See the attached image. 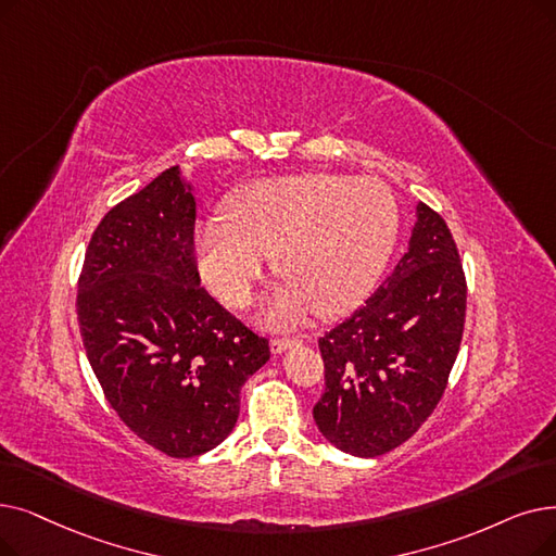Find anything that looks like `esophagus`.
<instances>
[{
  "label": "esophagus",
  "mask_w": 556,
  "mask_h": 556,
  "mask_svg": "<svg viewBox=\"0 0 556 556\" xmlns=\"http://www.w3.org/2000/svg\"><path fill=\"white\" fill-rule=\"evenodd\" d=\"M295 345H300V338H273L270 341L273 354H283L286 350H291Z\"/></svg>",
  "instance_id": "1"
}]
</instances>
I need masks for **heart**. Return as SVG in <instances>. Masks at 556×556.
<instances>
[{"mask_svg":"<svg viewBox=\"0 0 556 556\" xmlns=\"http://www.w3.org/2000/svg\"><path fill=\"white\" fill-rule=\"evenodd\" d=\"M397 225L395 195L377 177L261 179L238 192L227 220L198 229L195 261L213 295L240 308L275 256L286 281L263 318L295 325L313 308L336 316L364 300L391 256Z\"/></svg>","mask_w":556,"mask_h":556,"instance_id":"heart-1","label":"heart"}]
</instances>
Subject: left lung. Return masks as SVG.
<instances>
[{"label":"left lung","instance_id":"obj_1","mask_svg":"<svg viewBox=\"0 0 556 556\" xmlns=\"http://www.w3.org/2000/svg\"><path fill=\"white\" fill-rule=\"evenodd\" d=\"M464 318L466 277L452 233L420 202L393 275L318 341L325 393L313 420L323 437L364 458L412 439L445 391Z\"/></svg>","mask_w":556,"mask_h":556}]
</instances>
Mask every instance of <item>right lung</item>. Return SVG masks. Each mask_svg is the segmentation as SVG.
<instances>
[{
	"label": "right lung",
	"mask_w": 556,
	"mask_h": 556,
	"mask_svg": "<svg viewBox=\"0 0 556 556\" xmlns=\"http://www.w3.org/2000/svg\"><path fill=\"white\" fill-rule=\"evenodd\" d=\"M195 195L167 167L94 229L79 277L84 348L109 404L138 439L190 458L236 427L240 386L268 364L265 338L200 283Z\"/></svg>",
	"instance_id": "1"
}]
</instances>
